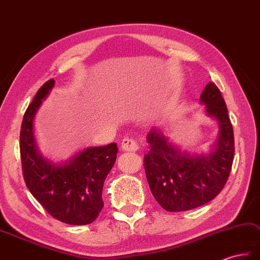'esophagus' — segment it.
Masks as SVG:
<instances>
[{"label":"esophagus","mask_w":260,"mask_h":260,"mask_svg":"<svg viewBox=\"0 0 260 260\" xmlns=\"http://www.w3.org/2000/svg\"><path fill=\"white\" fill-rule=\"evenodd\" d=\"M121 149H122L123 151L136 152V151H138V149H139V145H138L137 140L126 137L122 140V142H121Z\"/></svg>","instance_id":"34e87169"}]
</instances>
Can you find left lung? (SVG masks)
Masks as SVG:
<instances>
[{
    "mask_svg": "<svg viewBox=\"0 0 260 260\" xmlns=\"http://www.w3.org/2000/svg\"><path fill=\"white\" fill-rule=\"evenodd\" d=\"M200 100L220 128L215 150L209 155L183 154L155 129L147 137L146 177L154 199L167 211H186L209 203L223 189L232 171L234 130L220 90L209 82Z\"/></svg>",
    "mask_w": 260,
    "mask_h": 260,
    "instance_id": "obj_1",
    "label": "left lung"
}]
</instances>
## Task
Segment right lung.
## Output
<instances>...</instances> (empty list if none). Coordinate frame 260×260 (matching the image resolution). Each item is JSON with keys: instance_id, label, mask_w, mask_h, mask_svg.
<instances>
[{"instance_id": "add662e5", "label": "right lung", "mask_w": 260, "mask_h": 260, "mask_svg": "<svg viewBox=\"0 0 260 260\" xmlns=\"http://www.w3.org/2000/svg\"><path fill=\"white\" fill-rule=\"evenodd\" d=\"M53 86L54 79L45 82L23 117L20 132L23 178L49 215L69 224H89L103 208V183L117 159L118 146L113 142L90 147L64 165H54L40 155L33 138V119Z\"/></svg>"}]
</instances>
